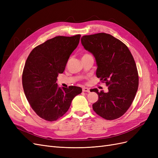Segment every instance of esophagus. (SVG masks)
<instances>
[{
	"label": "esophagus",
	"mask_w": 158,
	"mask_h": 158,
	"mask_svg": "<svg viewBox=\"0 0 158 158\" xmlns=\"http://www.w3.org/2000/svg\"><path fill=\"white\" fill-rule=\"evenodd\" d=\"M82 91L83 92H89V89L88 88H82Z\"/></svg>",
	"instance_id": "1"
}]
</instances>
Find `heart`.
I'll return each mask as SVG.
<instances>
[{
  "mask_svg": "<svg viewBox=\"0 0 158 158\" xmlns=\"http://www.w3.org/2000/svg\"><path fill=\"white\" fill-rule=\"evenodd\" d=\"M85 55H88V54H85Z\"/></svg>",
  "mask_w": 158,
  "mask_h": 158,
  "instance_id": "b5f03b06",
  "label": "heart"
}]
</instances>
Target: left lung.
Here are the masks:
<instances>
[{
  "label": "left lung",
  "mask_w": 158,
  "mask_h": 158,
  "mask_svg": "<svg viewBox=\"0 0 158 158\" xmlns=\"http://www.w3.org/2000/svg\"><path fill=\"white\" fill-rule=\"evenodd\" d=\"M81 43L90 52L97 64L96 76L108 87V92H96L98 100L92 105L94 111L107 120L121 117L130 107L138 88L135 61L127 46L106 33L84 35Z\"/></svg>",
  "instance_id": "left-lung-1"
}]
</instances>
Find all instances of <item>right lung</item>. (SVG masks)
I'll return each instance as SVG.
<instances>
[{"mask_svg": "<svg viewBox=\"0 0 158 158\" xmlns=\"http://www.w3.org/2000/svg\"><path fill=\"white\" fill-rule=\"evenodd\" d=\"M80 36L55 37L35 47L26 60L22 74L23 91L33 111L45 121L61 117L74 98L82 93L80 87L60 88L56 83Z\"/></svg>", "mask_w": 158, "mask_h": 158, "instance_id": "1", "label": "right lung"}]
</instances>
